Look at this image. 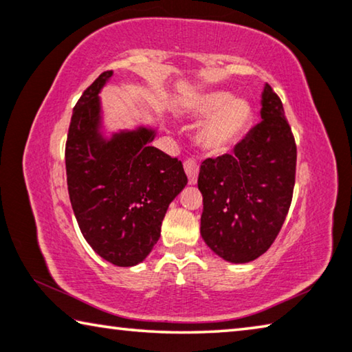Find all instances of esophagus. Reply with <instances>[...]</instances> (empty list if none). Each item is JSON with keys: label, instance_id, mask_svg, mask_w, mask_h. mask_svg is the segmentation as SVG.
I'll return each instance as SVG.
<instances>
[{"label": "esophagus", "instance_id": "obj_1", "mask_svg": "<svg viewBox=\"0 0 352 352\" xmlns=\"http://www.w3.org/2000/svg\"><path fill=\"white\" fill-rule=\"evenodd\" d=\"M184 170H186L187 173V177H188V184H197L198 181V164L195 162L193 159H187L186 162H184Z\"/></svg>", "mask_w": 352, "mask_h": 352}]
</instances>
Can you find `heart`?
Here are the masks:
<instances>
[{
	"mask_svg": "<svg viewBox=\"0 0 352 352\" xmlns=\"http://www.w3.org/2000/svg\"><path fill=\"white\" fill-rule=\"evenodd\" d=\"M195 118H208L199 131V143L210 153H221L244 137L253 121V107L247 99L228 91H209L186 104Z\"/></svg>",
	"mask_w": 352,
	"mask_h": 352,
	"instance_id": "b5f03b06",
	"label": "heart"
}]
</instances>
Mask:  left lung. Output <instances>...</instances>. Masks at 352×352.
Here are the masks:
<instances>
[{
  "mask_svg": "<svg viewBox=\"0 0 352 352\" xmlns=\"http://www.w3.org/2000/svg\"><path fill=\"white\" fill-rule=\"evenodd\" d=\"M296 159L282 100L264 85L261 122L236 144L234 153L206 159L199 168V231L215 255L244 264L267 252L291 206Z\"/></svg>",
  "mask_w": 352,
  "mask_h": 352,
  "instance_id": "8db88e82",
  "label": "left lung"
}]
</instances>
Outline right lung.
<instances>
[{"mask_svg": "<svg viewBox=\"0 0 352 352\" xmlns=\"http://www.w3.org/2000/svg\"><path fill=\"white\" fill-rule=\"evenodd\" d=\"M100 74L74 107L66 143L69 198L86 242L97 255L131 267L160 237L166 209L186 187L182 162L149 146L155 129L140 126L102 135Z\"/></svg>", "mask_w": 352, "mask_h": 352, "instance_id": "right-lung-1", "label": "right lung"}]
</instances>
